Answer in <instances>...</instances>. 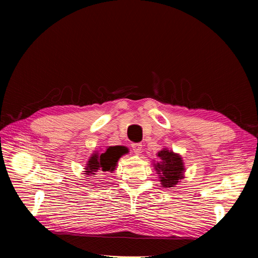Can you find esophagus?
<instances>
[{
	"instance_id": "esophagus-1",
	"label": "esophagus",
	"mask_w": 258,
	"mask_h": 258,
	"mask_svg": "<svg viewBox=\"0 0 258 258\" xmlns=\"http://www.w3.org/2000/svg\"><path fill=\"white\" fill-rule=\"evenodd\" d=\"M131 147H132V150H134V152L136 154H140L142 151V144L141 143H132Z\"/></svg>"
}]
</instances>
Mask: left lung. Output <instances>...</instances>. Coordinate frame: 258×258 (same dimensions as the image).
<instances>
[{
    "label": "left lung",
    "instance_id": "left-lung-1",
    "mask_svg": "<svg viewBox=\"0 0 258 258\" xmlns=\"http://www.w3.org/2000/svg\"><path fill=\"white\" fill-rule=\"evenodd\" d=\"M157 157H159L160 161L154 163V166L159 174L162 187L166 188L174 187L179 179L184 178L185 168L182 157L166 147L158 152Z\"/></svg>",
    "mask_w": 258,
    "mask_h": 258
}]
</instances>
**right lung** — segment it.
Segmentation results:
<instances>
[{
    "instance_id": "obj_1",
    "label": "right lung",
    "mask_w": 258,
    "mask_h": 258,
    "mask_svg": "<svg viewBox=\"0 0 258 258\" xmlns=\"http://www.w3.org/2000/svg\"><path fill=\"white\" fill-rule=\"evenodd\" d=\"M129 151L124 146H110L101 154L95 152L89 158L87 166L85 168V173L87 176H93L97 172H113L116 169L117 161L122 155L127 154Z\"/></svg>"
}]
</instances>
